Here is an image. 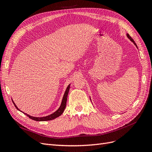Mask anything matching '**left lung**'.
<instances>
[{
	"label": "left lung",
	"instance_id": "8db88e82",
	"mask_svg": "<svg viewBox=\"0 0 152 152\" xmlns=\"http://www.w3.org/2000/svg\"><path fill=\"white\" fill-rule=\"evenodd\" d=\"M126 35H127V38H128L129 39V40H130L131 41V42H132L133 44H134L135 45V46H136V48H137V45H136V44L135 43V42H134V40H133V39H132V38L131 37H130V35H129L128 34H126ZM90 99H91V98H90Z\"/></svg>",
	"mask_w": 152,
	"mask_h": 152
}]
</instances>
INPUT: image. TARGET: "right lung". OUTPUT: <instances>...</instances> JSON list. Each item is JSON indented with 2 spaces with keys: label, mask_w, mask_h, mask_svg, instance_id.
<instances>
[{
  "label": "right lung",
  "mask_w": 152,
  "mask_h": 152,
  "mask_svg": "<svg viewBox=\"0 0 152 152\" xmlns=\"http://www.w3.org/2000/svg\"><path fill=\"white\" fill-rule=\"evenodd\" d=\"M70 84H69L66 89V91L65 92V93H64V95H63V99H62V101H61V103L60 104V107H59V108L56 110V112H54V113H53L52 114L50 115H49L48 116H45V117H33V116H31L30 115L27 114V113H25L24 112H23L24 114H25L26 116H28L30 118L32 119V120L34 121H51V120H53V119L56 118L58 117H59L63 113L64 110H65V108H66V101H67V97H68V92H69V90H70ZM12 102H13V104L15 106V107L16 108V109H18L19 111L21 112V110L18 108L17 107L16 104H15V103L13 102V100L12 99Z\"/></svg>",
  "instance_id": "add662e5"
}]
</instances>
